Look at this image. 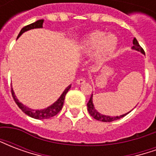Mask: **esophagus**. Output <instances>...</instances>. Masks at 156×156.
Here are the masks:
<instances>
[{
  "mask_svg": "<svg viewBox=\"0 0 156 156\" xmlns=\"http://www.w3.org/2000/svg\"><path fill=\"white\" fill-rule=\"evenodd\" d=\"M85 82H86L85 78H78V80L76 81V83H77V84H83V83H84Z\"/></svg>",
  "mask_w": 156,
  "mask_h": 156,
  "instance_id": "1",
  "label": "esophagus"
}]
</instances>
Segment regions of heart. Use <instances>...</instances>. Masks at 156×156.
Segmentation results:
<instances>
[{
	"instance_id": "b5f03b06",
	"label": "heart",
	"mask_w": 156,
	"mask_h": 156,
	"mask_svg": "<svg viewBox=\"0 0 156 156\" xmlns=\"http://www.w3.org/2000/svg\"><path fill=\"white\" fill-rule=\"evenodd\" d=\"M118 46L117 37L107 34L102 31H94L88 33L80 42V51L85 54L94 51V57L98 62L108 59L116 50Z\"/></svg>"
}]
</instances>
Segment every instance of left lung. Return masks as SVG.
<instances>
[{"instance_id": "obj_1", "label": "left lung", "mask_w": 156, "mask_h": 156, "mask_svg": "<svg viewBox=\"0 0 156 156\" xmlns=\"http://www.w3.org/2000/svg\"><path fill=\"white\" fill-rule=\"evenodd\" d=\"M133 44L134 46L132 47V49H134V50H136L138 51H140L141 53H143L144 54V51L143 48H141L140 44H139V42L136 40V38H134L133 40ZM87 106H88V111L89 113V115H91L92 117L95 119H97V120L102 121V122H112V121H115L117 120V119H119L121 118H123L124 116H125L126 115H128L129 113L127 114H124V115H122L120 116H108V115H102L100 113H98L97 110H96V108H94V105L93 104V94L91 95V97L89 98V101L87 104Z\"/></svg>"}]
</instances>
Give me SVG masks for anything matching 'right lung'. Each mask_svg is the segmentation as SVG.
<instances>
[{"label":"right lung","instance_id":"obj_1","mask_svg":"<svg viewBox=\"0 0 156 156\" xmlns=\"http://www.w3.org/2000/svg\"><path fill=\"white\" fill-rule=\"evenodd\" d=\"M43 22L44 20H38L37 22H33L30 25H27L24 27L21 30V32L17 36V38L20 37V36L22 35V33H24L27 31H29L31 29L34 28H41L42 27V24H43ZM71 88V85H69L68 87L66 88L63 93L62 94V95L59 97L57 101L53 103L52 105H50L48 108H44V109H40V110H36V109H32V108H30L28 107H27L26 105H22L21 102H19V100L16 97L15 94H14V91L12 88V97L14 98V101L16 102V104L17 105L19 108H21L22 110V112H24L26 115H28L30 117L33 118V119H49V118H51L55 116L56 115H58V113L60 112V110L62 108L63 106V103H64L65 96H66V94L68 93V90Z\"/></svg>","mask_w":156,"mask_h":156}]
</instances>
